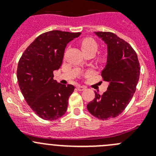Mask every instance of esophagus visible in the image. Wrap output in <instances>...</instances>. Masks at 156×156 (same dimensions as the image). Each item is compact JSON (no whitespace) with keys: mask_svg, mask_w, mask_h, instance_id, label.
<instances>
[{"mask_svg":"<svg viewBox=\"0 0 156 156\" xmlns=\"http://www.w3.org/2000/svg\"><path fill=\"white\" fill-rule=\"evenodd\" d=\"M77 89L79 91H83L84 90H86V87H84V86H78V87H77Z\"/></svg>","mask_w":156,"mask_h":156,"instance_id":"34e87169","label":"esophagus"}]
</instances>
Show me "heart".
Listing matches in <instances>:
<instances>
[{"instance_id": "heart-1", "label": "heart", "mask_w": 156, "mask_h": 156, "mask_svg": "<svg viewBox=\"0 0 156 156\" xmlns=\"http://www.w3.org/2000/svg\"><path fill=\"white\" fill-rule=\"evenodd\" d=\"M80 44H81V48L84 53L94 54L97 52V48H98V44H97V41L91 37H85V38L82 39L80 42ZM99 59H100V61L103 62V61L106 60V56L100 55Z\"/></svg>"}]
</instances>
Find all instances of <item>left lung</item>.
<instances>
[{
    "label": "left lung",
    "mask_w": 156,
    "mask_h": 156,
    "mask_svg": "<svg viewBox=\"0 0 156 156\" xmlns=\"http://www.w3.org/2000/svg\"><path fill=\"white\" fill-rule=\"evenodd\" d=\"M95 34L107 45V62L102 71L107 81V90L87 104L89 112L100 120L117 117L127 107L136 91L140 78L139 60L132 47L115 34L97 31Z\"/></svg>",
    "instance_id": "obj_1"
}]
</instances>
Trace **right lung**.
<instances>
[{
  "label": "right lung",
  "mask_w": 156,
  "mask_h": 156,
  "mask_svg": "<svg viewBox=\"0 0 156 156\" xmlns=\"http://www.w3.org/2000/svg\"><path fill=\"white\" fill-rule=\"evenodd\" d=\"M80 32L54 30L40 34L25 50L17 68L20 90L31 109L44 120L62 117L74 91L72 84L53 79V72L60 68L67 44Z\"/></svg>",
  "instance_id": "1"
}]
</instances>
